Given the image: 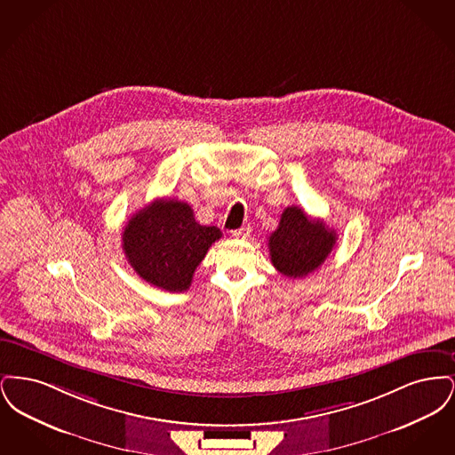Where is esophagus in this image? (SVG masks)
Here are the masks:
<instances>
[{
  "instance_id": "34e87169",
  "label": "esophagus",
  "mask_w": 455,
  "mask_h": 455,
  "mask_svg": "<svg viewBox=\"0 0 455 455\" xmlns=\"http://www.w3.org/2000/svg\"><path fill=\"white\" fill-rule=\"evenodd\" d=\"M251 235V225H243L242 228H238L234 232V237L242 238V240H245V238Z\"/></svg>"
}]
</instances>
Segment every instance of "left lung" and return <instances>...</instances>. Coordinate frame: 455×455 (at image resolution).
Instances as JSON below:
<instances>
[{"label":"left lung","instance_id":"1","mask_svg":"<svg viewBox=\"0 0 455 455\" xmlns=\"http://www.w3.org/2000/svg\"><path fill=\"white\" fill-rule=\"evenodd\" d=\"M336 240L334 228L323 220L307 217L299 206H288L267 245L273 266L295 280L314 273L327 259Z\"/></svg>","mask_w":455,"mask_h":455}]
</instances>
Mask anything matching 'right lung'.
<instances>
[{"label":"right lung","instance_id":"obj_1","mask_svg":"<svg viewBox=\"0 0 455 455\" xmlns=\"http://www.w3.org/2000/svg\"><path fill=\"white\" fill-rule=\"evenodd\" d=\"M218 238L220 228L199 225L188 203L155 199L126 223L123 251L145 282L167 291H186Z\"/></svg>","mask_w":455,"mask_h":455}]
</instances>
